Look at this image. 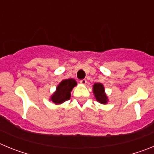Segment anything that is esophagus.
Returning a JSON list of instances; mask_svg holds the SVG:
<instances>
[{
  "mask_svg": "<svg viewBox=\"0 0 154 154\" xmlns=\"http://www.w3.org/2000/svg\"><path fill=\"white\" fill-rule=\"evenodd\" d=\"M80 83H81L82 85H85V84L87 83V81L85 79H82L81 81H80Z\"/></svg>",
  "mask_w": 154,
  "mask_h": 154,
  "instance_id": "34e87169",
  "label": "esophagus"
}]
</instances>
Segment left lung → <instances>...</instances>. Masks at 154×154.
I'll return each mask as SVG.
<instances>
[{
	"instance_id": "obj_1",
	"label": "left lung",
	"mask_w": 154,
	"mask_h": 154,
	"mask_svg": "<svg viewBox=\"0 0 154 154\" xmlns=\"http://www.w3.org/2000/svg\"><path fill=\"white\" fill-rule=\"evenodd\" d=\"M94 96L96 101L101 104H107L109 102V98L105 92V87L102 83H95L92 86Z\"/></svg>"
}]
</instances>
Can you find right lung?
Here are the masks:
<instances>
[{
	"instance_id": "add662e5",
	"label": "right lung",
	"mask_w": 154,
	"mask_h": 154,
	"mask_svg": "<svg viewBox=\"0 0 154 154\" xmlns=\"http://www.w3.org/2000/svg\"><path fill=\"white\" fill-rule=\"evenodd\" d=\"M77 85V82L73 79H63L56 87V90L51 94L49 100L55 105H60L70 99L71 92L75 86Z\"/></svg>"
}]
</instances>
